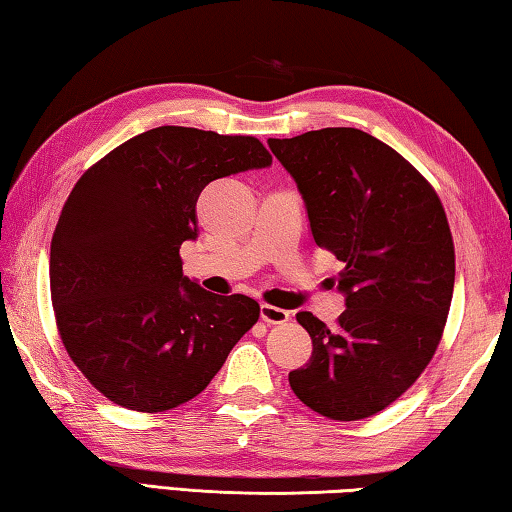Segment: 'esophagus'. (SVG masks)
I'll return each instance as SVG.
<instances>
[{
  "label": "esophagus",
  "mask_w": 512,
  "mask_h": 512,
  "mask_svg": "<svg viewBox=\"0 0 512 512\" xmlns=\"http://www.w3.org/2000/svg\"><path fill=\"white\" fill-rule=\"evenodd\" d=\"M261 319L267 321V324H285L290 319V312L283 308L270 306V303H263L261 306Z\"/></svg>",
  "instance_id": "1"
}]
</instances>
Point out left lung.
I'll list each match as a JSON object with an SVG mask.
<instances>
[{
    "label": "left lung",
    "instance_id": "8db88e82",
    "mask_svg": "<svg viewBox=\"0 0 512 512\" xmlns=\"http://www.w3.org/2000/svg\"><path fill=\"white\" fill-rule=\"evenodd\" d=\"M267 143L297 182L312 238L344 263L337 328L297 315L312 357L290 373V387L326 418H369L418 380L441 342L454 292L443 204L405 157L362 130Z\"/></svg>",
    "mask_w": 512,
    "mask_h": 512
}]
</instances>
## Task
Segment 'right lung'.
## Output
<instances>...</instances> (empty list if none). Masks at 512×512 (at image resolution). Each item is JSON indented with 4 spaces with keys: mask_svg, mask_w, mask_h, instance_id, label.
Listing matches in <instances>:
<instances>
[{
    "mask_svg": "<svg viewBox=\"0 0 512 512\" xmlns=\"http://www.w3.org/2000/svg\"><path fill=\"white\" fill-rule=\"evenodd\" d=\"M254 137L161 125L121 143L78 179L51 240V301L62 344L94 387L134 411L202 393L261 308L182 272L197 197L213 179L267 168Z\"/></svg>",
    "mask_w": 512,
    "mask_h": 512,
    "instance_id": "1",
    "label": "right lung"
}]
</instances>
